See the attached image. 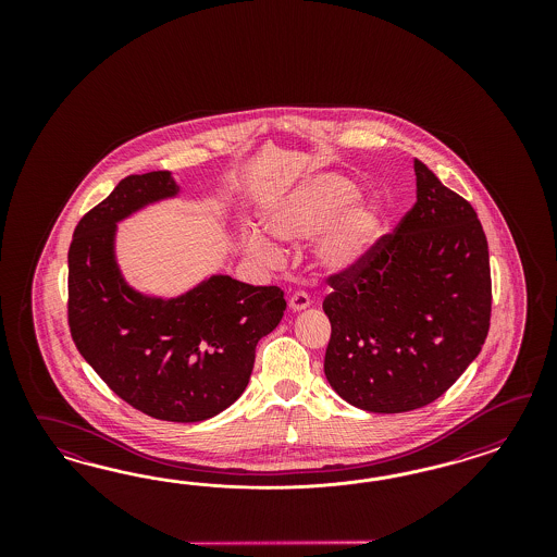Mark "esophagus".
Instances as JSON below:
<instances>
[{
	"mask_svg": "<svg viewBox=\"0 0 557 557\" xmlns=\"http://www.w3.org/2000/svg\"><path fill=\"white\" fill-rule=\"evenodd\" d=\"M289 310L292 312H302L308 306H310V298L304 294V292H296L292 298H289Z\"/></svg>",
	"mask_w": 557,
	"mask_h": 557,
	"instance_id": "esophagus-1",
	"label": "esophagus"
}]
</instances>
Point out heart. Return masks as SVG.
<instances>
[{"label":"heart","instance_id":"heart-1","mask_svg":"<svg viewBox=\"0 0 557 557\" xmlns=\"http://www.w3.org/2000/svg\"><path fill=\"white\" fill-rule=\"evenodd\" d=\"M263 220L280 240L304 243L312 238L310 263L324 275L359 268L384 228L380 208L359 198V187L337 173L308 175L271 203ZM245 249L268 268H280L286 259L282 247L259 231L247 235Z\"/></svg>","mask_w":557,"mask_h":557}]
</instances>
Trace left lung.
Instances as JSON below:
<instances>
[{"mask_svg": "<svg viewBox=\"0 0 557 557\" xmlns=\"http://www.w3.org/2000/svg\"><path fill=\"white\" fill-rule=\"evenodd\" d=\"M417 203L368 259L329 277L324 375L368 412L431 405L456 384L490 329L488 240L472 203L414 159Z\"/></svg>", "mask_w": 557, "mask_h": 557, "instance_id": "left-lung-1", "label": "left lung"}]
</instances>
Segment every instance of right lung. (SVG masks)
<instances>
[{
	"mask_svg": "<svg viewBox=\"0 0 557 557\" xmlns=\"http://www.w3.org/2000/svg\"><path fill=\"white\" fill-rule=\"evenodd\" d=\"M180 191L169 171L128 175L79 220L69 247V326L85 361L124 403L159 421L200 422L245 392L255 347L280 324L286 300L280 287L222 273L175 298L126 282L119 222Z\"/></svg>",
	"mask_w": 557,
	"mask_h": 557,
	"instance_id": "add662e5",
	"label": "right lung"
}]
</instances>
